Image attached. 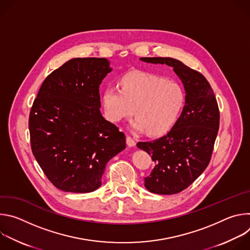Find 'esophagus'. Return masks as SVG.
<instances>
[{
    "mask_svg": "<svg viewBox=\"0 0 250 250\" xmlns=\"http://www.w3.org/2000/svg\"><path fill=\"white\" fill-rule=\"evenodd\" d=\"M126 145H127L128 146L132 147V146H135V140H134L131 136L127 135V136H126Z\"/></svg>",
    "mask_w": 250,
    "mask_h": 250,
    "instance_id": "esophagus-1",
    "label": "esophagus"
}]
</instances>
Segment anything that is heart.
<instances>
[{
	"label": "heart",
	"mask_w": 250,
	"mask_h": 250,
	"mask_svg": "<svg viewBox=\"0 0 250 250\" xmlns=\"http://www.w3.org/2000/svg\"><path fill=\"white\" fill-rule=\"evenodd\" d=\"M120 88L108 86L102 95L104 117L120 123L133 114L131 125L152 135L168 130L179 117L185 95L175 82L151 73L129 72L120 80Z\"/></svg>",
	"instance_id": "heart-1"
}]
</instances>
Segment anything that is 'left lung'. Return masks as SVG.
Segmentation results:
<instances>
[{"instance_id": "obj_1", "label": "left lung", "mask_w": 250, "mask_h": 250, "mask_svg": "<svg viewBox=\"0 0 250 250\" xmlns=\"http://www.w3.org/2000/svg\"><path fill=\"white\" fill-rule=\"evenodd\" d=\"M140 60L173 67L184 85L183 112L166 135L137 142L155 163L145 178L146 188L159 195H173L188 188L209 163L219 131L220 111L208 80L198 71L170 57H142Z\"/></svg>"}]
</instances>
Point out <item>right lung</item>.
Instances as JSON below:
<instances>
[{
	"instance_id": "add662e5",
	"label": "right lung",
	"mask_w": 250,
	"mask_h": 250,
	"mask_svg": "<svg viewBox=\"0 0 250 250\" xmlns=\"http://www.w3.org/2000/svg\"><path fill=\"white\" fill-rule=\"evenodd\" d=\"M112 68L105 58H73L43 81L29 113L32 153L57 189L89 193L106 163L125 148V135L101 114L99 87Z\"/></svg>"
}]
</instances>
